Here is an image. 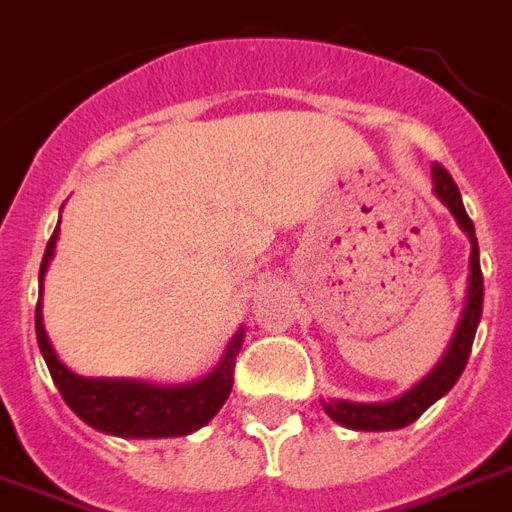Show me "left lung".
<instances>
[{"label": "left lung", "mask_w": 512, "mask_h": 512, "mask_svg": "<svg viewBox=\"0 0 512 512\" xmlns=\"http://www.w3.org/2000/svg\"><path fill=\"white\" fill-rule=\"evenodd\" d=\"M433 191L444 201L449 212L454 215L457 225L468 233L470 239V276H468V297H465V308H462V319L454 329L452 342L436 364V369L406 390L404 396L396 401H385V404H356V401H340V398H329L321 401L324 412L350 430H398L406 428L409 422L420 417L430 404H436L438 398L446 396L454 388V382L460 380L462 369L468 364L470 348H473V337H476L481 311H484V276H481V263H478V241L473 220L465 212L462 204L460 188L452 180V175L441 167L433 164Z\"/></svg>", "instance_id": "8db88e82"}]
</instances>
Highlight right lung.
<instances>
[{
    "mask_svg": "<svg viewBox=\"0 0 512 512\" xmlns=\"http://www.w3.org/2000/svg\"><path fill=\"white\" fill-rule=\"evenodd\" d=\"M55 241H58V228L52 231L44 249L39 287H42L47 263L55 255ZM36 340H39V350L60 396L71 406V412L82 417L87 425L119 438H172L188 436L201 425H207L220 412L225 398L231 396L233 366H236V356L244 340V329L233 335L231 345L225 348L212 374L188 385H154L143 380H108V377L92 380V377L74 374L52 350L50 337L44 332L42 297L36 303Z\"/></svg>",
    "mask_w": 512,
    "mask_h": 512,
    "instance_id": "obj_1",
    "label": "right lung"
}]
</instances>
